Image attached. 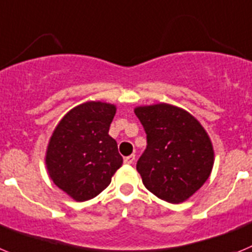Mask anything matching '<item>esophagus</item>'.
Wrapping results in <instances>:
<instances>
[{"instance_id":"obj_1","label":"esophagus","mask_w":252,"mask_h":252,"mask_svg":"<svg viewBox=\"0 0 252 252\" xmlns=\"http://www.w3.org/2000/svg\"><path fill=\"white\" fill-rule=\"evenodd\" d=\"M134 160H135L134 154H131V156H128V157L124 158V163H126V164H131Z\"/></svg>"}]
</instances>
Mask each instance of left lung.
Listing matches in <instances>:
<instances>
[{"label":"left lung","mask_w":252,"mask_h":252,"mask_svg":"<svg viewBox=\"0 0 252 252\" xmlns=\"http://www.w3.org/2000/svg\"><path fill=\"white\" fill-rule=\"evenodd\" d=\"M147 148L137 162L143 185L158 198L182 203L210 177L215 162L212 142L196 118L167 103L137 106Z\"/></svg>","instance_id":"8db88e82"}]
</instances>
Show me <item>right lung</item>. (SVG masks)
<instances>
[{"instance_id": "right-lung-1", "label": "right lung", "mask_w": 252, "mask_h": 252, "mask_svg": "<svg viewBox=\"0 0 252 252\" xmlns=\"http://www.w3.org/2000/svg\"><path fill=\"white\" fill-rule=\"evenodd\" d=\"M117 106L87 101L63 117L47 144L45 163L53 182L78 202L98 196L123 164L110 123Z\"/></svg>"}]
</instances>
